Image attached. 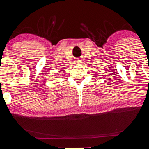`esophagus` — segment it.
I'll list each match as a JSON object with an SVG mask.
<instances>
[{
    "label": "esophagus",
    "mask_w": 149,
    "mask_h": 149,
    "mask_svg": "<svg viewBox=\"0 0 149 149\" xmlns=\"http://www.w3.org/2000/svg\"><path fill=\"white\" fill-rule=\"evenodd\" d=\"M76 63H81V61L80 60H77L76 61Z\"/></svg>",
    "instance_id": "1"
}]
</instances>
